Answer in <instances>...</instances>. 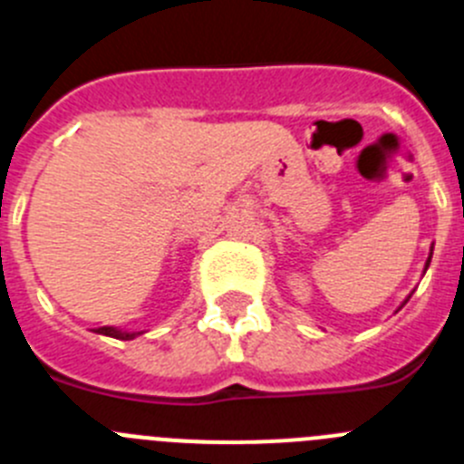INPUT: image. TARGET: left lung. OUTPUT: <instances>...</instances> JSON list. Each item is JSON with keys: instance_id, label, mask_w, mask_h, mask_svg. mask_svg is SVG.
<instances>
[{"instance_id": "left-lung-1", "label": "left lung", "mask_w": 464, "mask_h": 464, "mask_svg": "<svg viewBox=\"0 0 464 464\" xmlns=\"http://www.w3.org/2000/svg\"><path fill=\"white\" fill-rule=\"evenodd\" d=\"M430 260H432V253H430V257H428V262H425V269L430 267Z\"/></svg>"}]
</instances>
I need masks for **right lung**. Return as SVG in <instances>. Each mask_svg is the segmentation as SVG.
<instances>
[{"label":"right lung","instance_id":"add662e5","mask_svg":"<svg viewBox=\"0 0 464 464\" xmlns=\"http://www.w3.org/2000/svg\"><path fill=\"white\" fill-rule=\"evenodd\" d=\"M94 332H100V334H106V337H116V339H134L137 334H141V332H121L116 330V327H97Z\"/></svg>","mask_w":464,"mask_h":464}]
</instances>
